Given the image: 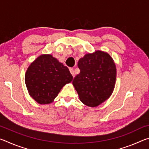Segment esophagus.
<instances>
[{
	"label": "esophagus",
	"instance_id": "esophagus-1",
	"mask_svg": "<svg viewBox=\"0 0 149 149\" xmlns=\"http://www.w3.org/2000/svg\"><path fill=\"white\" fill-rule=\"evenodd\" d=\"M70 72H71V74H72V75H73V77H75V73H74V69H73L72 68H70Z\"/></svg>",
	"mask_w": 149,
	"mask_h": 149
}]
</instances>
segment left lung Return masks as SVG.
Segmentation results:
<instances>
[{
  "mask_svg": "<svg viewBox=\"0 0 149 149\" xmlns=\"http://www.w3.org/2000/svg\"><path fill=\"white\" fill-rule=\"evenodd\" d=\"M80 73L72 84L84 104L97 107L112 95L114 90L116 68L107 52L97 50L87 54L78 61Z\"/></svg>",
  "mask_w": 149,
  "mask_h": 149,
  "instance_id": "left-lung-1",
  "label": "left lung"
}]
</instances>
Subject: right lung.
<instances>
[{"instance_id":"1","label":"right lung","mask_w":149,"mask_h":149,"mask_svg":"<svg viewBox=\"0 0 149 149\" xmlns=\"http://www.w3.org/2000/svg\"><path fill=\"white\" fill-rule=\"evenodd\" d=\"M72 79L68 67L50 54L37 58L29 65L25 75L30 96L41 104L52 102L62 88Z\"/></svg>"}]
</instances>
